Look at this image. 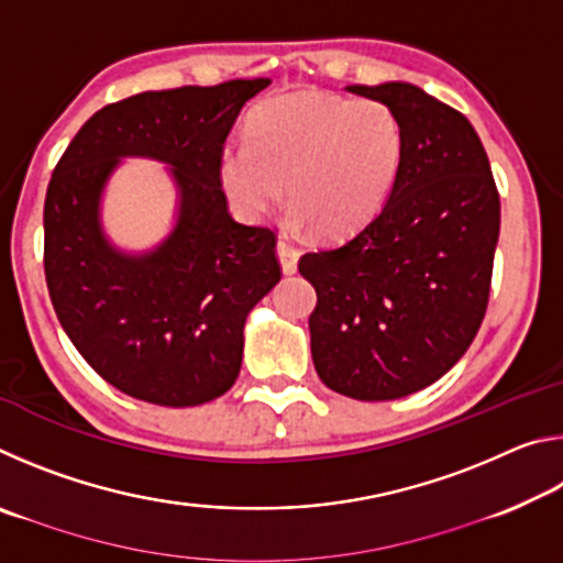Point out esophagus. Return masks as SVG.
I'll use <instances>...</instances> for the list:
<instances>
[{
    "mask_svg": "<svg viewBox=\"0 0 563 563\" xmlns=\"http://www.w3.org/2000/svg\"><path fill=\"white\" fill-rule=\"evenodd\" d=\"M275 251H278V258H280V265H283V273L292 275L295 271H298V258H300V251H298V247H295L290 241H285V238H280V241H278V247H275Z\"/></svg>",
    "mask_w": 563,
    "mask_h": 563,
    "instance_id": "esophagus-1",
    "label": "esophagus"
}]
</instances>
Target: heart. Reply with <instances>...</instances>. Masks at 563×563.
<instances>
[{
	"instance_id": "b5f03b06",
	"label": "heart",
	"mask_w": 563,
	"mask_h": 563,
	"mask_svg": "<svg viewBox=\"0 0 563 563\" xmlns=\"http://www.w3.org/2000/svg\"><path fill=\"white\" fill-rule=\"evenodd\" d=\"M405 151L402 121L387 103L298 91L251 113L245 139L223 148L218 176L245 218L278 203L285 180L290 221L340 238L383 211Z\"/></svg>"
}]
</instances>
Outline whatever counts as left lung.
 Wrapping results in <instances>:
<instances>
[{"label": "left lung", "mask_w": 563, "mask_h": 563, "mask_svg": "<svg viewBox=\"0 0 563 563\" xmlns=\"http://www.w3.org/2000/svg\"><path fill=\"white\" fill-rule=\"evenodd\" d=\"M393 109L405 166L383 211L345 243L305 253L310 350L322 383L379 402L424 389L460 362L487 312L499 194L466 117L415 84L347 87Z\"/></svg>", "instance_id": "8db88e82"}]
</instances>
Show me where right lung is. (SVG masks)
Wrapping results in <instances>:
<instances>
[{"mask_svg":"<svg viewBox=\"0 0 563 563\" xmlns=\"http://www.w3.org/2000/svg\"><path fill=\"white\" fill-rule=\"evenodd\" d=\"M271 79L144 91L84 123L44 201V273L62 328L121 393L196 407L233 387L247 312L280 280L271 228L228 213L218 161L238 113ZM121 157L166 163L179 208L156 249L129 254L100 223Z\"/></svg>","mask_w":563,"mask_h":563,"instance_id":"1","label":"right lung"}]
</instances>
